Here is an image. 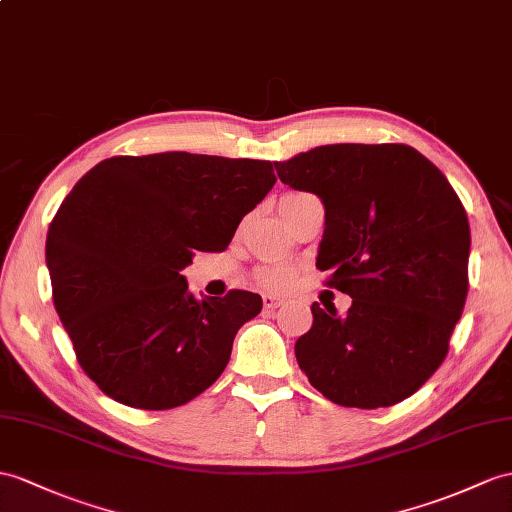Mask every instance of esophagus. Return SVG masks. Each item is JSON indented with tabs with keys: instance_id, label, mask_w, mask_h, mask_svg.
Returning a JSON list of instances; mask_svg holds the SVG:
<instances>
[{
	"instance_id": "esophagus-1",
	"label": "esophagus",
	"mask_w": 512,
	"mask_h": 512,
	"mask_svg": "<svg viewBox=\"0 0 512 512\" xmlns=\"http://www.w3.org/2000/svg\"><path fill=\"white\" fill-rule=\"evenodd\" d=\"M282 304H284V299L278 297V295H265V297H263V306H265L267 310H276V308H280Z\"/></svg>"
}]
</instances>
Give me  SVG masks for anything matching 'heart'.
I'll list each match as a JSON object with an SVG mask.
<instances>
[{
	"mask_svg": "<svg viewBox=\"0 0 512 512\" xmlns=\"http://www.w3.org/2000/svg\"><path fill=\"white\" fill-rule=\"evenodd\" d=\"M306 195L308 193H286V195H282L280 213H282V210L289 208L291 204H295L297 199H302ZM256 280H258L260 286H265V289H269V291H284V289H289V286H293L295 271L291 267H286V265L263 267V269L256 271Z\"/></svg>",
	"mask_w": 512,
	"mask_h": 512,
	"instance_id": "heart-1",
	"label": "heart"
}]
</instances>
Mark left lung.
Returning <instances> with one entry per match:
<instances>
[{
	"label": "left lung",
	"mask_w": 512,
	"mask_h": 512,
	"mask_svg": "<svg viewBox=\"0 0 512 512\" xmlns=\"http://www.w3.org/2000/svg\"><path fill=\"white\" fill-rule=\"evenodd\" d=\"M278 178L326 206L317 269L345 315L313 304L297 365L339 406L380 408L419 391L450 350L469 289L471 232L452 184L404 143L321 145Z\"/></svg>",
	"instance_id": "obj_1"
}]
</instances>
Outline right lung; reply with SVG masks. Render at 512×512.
<instances>
[{"label": "right lung", "mask_w": 512, "mask_h": 512, "mask_svg": "<svg viewBox=\"0 0 512 512\" xmlns=\"http://www.w3.org/2000/svg\"><path fill=\"white\" fill-rule=\"evenodd\" d=\"M273 184L269 160L165 152L106 158L73 186L49 223L47 269L78 363L108 397L176 408L221 376L263 299H197L182 269L223 252Z\"/></svg>", "instance_id": "add662e5"}]
</instances>
